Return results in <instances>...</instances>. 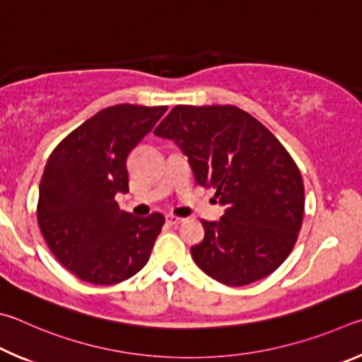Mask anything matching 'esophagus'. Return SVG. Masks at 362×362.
Instances as JSON below:
<instances>
[{
  "instance_id": "esophagus-1",
  "label": "esophagus",
  "mask_w": 362,
  "mask_h": 362,
  "mask_svg": "<svg viewBox=\"0 0 362 362\" xmlns=\"http://www.w3.org/2000/svg\"><path fill=\"white\" fill-rule=\"evenodd\" d=\"M165 221H167V224H170V226H177V224H181L185 219L177 218V216H175V214H167V216H165Z\"/></svg>"
}]
</instances>
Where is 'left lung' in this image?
Wrapping results in <instances>:
<instances>
[{"instance_id": "8db88e82", "label": "left lung", "mask_w": 362, "mask_h": 362, "mask_svg": "<svg viewBox=\"0 0 362 362\" xmlns=\"http://www.w3.org/2000/svg\"><path fill=\"white\" fill-rule=\"evenodd\" d=\"M154 133L180 146L195 181L224 206L218 223L202 221L195 264L227 286L280 267L299 237L305 195L299 167L274 133L232 105H177Z\"/></svg>"}]
</instances>
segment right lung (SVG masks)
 <instances>
[{
  "label": "right lung",
  "mask_w": 362,
  "mask_h": 362,
  "mask_svg": "<svg viewBox=\"0 0 362 362\" xmlns=\"http://www.w3.org/2000/svg\"><path fill=\"white\" fill-rule=\"evenodd\" d=\"M167 106L116 105L87 119L57 144L41 177L37 224L63 267L82 281L116 284L149 261L165 218L119 208L129 192L127 157Z\"/></svg>",
  "instance_id": "1"
}]
</instances>
